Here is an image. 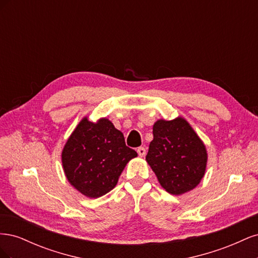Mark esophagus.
<instances>
[{
  "mask_svg": "<svg viewBox=\"0 0 258 258\" xmlns=\"http://www.w3.org/2000/svg\"><path fill=\"white\" fill-rule=\"evenodd\" d=\"M137 152H138V154H139L140 157H144L145 154H146V151H145V148H144V147H139Z\"/></svg>",
  "mask_w": 258,
  "mask_h": 258,
  "instance_id": "esophagus-1",
  "label": "esophagus"
}]
</instances>
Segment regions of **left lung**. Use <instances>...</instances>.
I'll return each instance as SVG.
<instances>
[{"label": "left lung", "instance_id": "obj_1", "mask_svg": "<svg viewBox=\"0 0 258 258\" xmlns=\"http://www.w3.org/2000/svg\"><path fill=\"white\" fill-rule=\"evenodd\" d=\"M153 136L146 161L160 185L171 195L194 189L206 173L208 154L190 124L182 117L159 119L154 123Z\"/></svg>", "mask_w": 258, "mask_h": 258}]
</instances>
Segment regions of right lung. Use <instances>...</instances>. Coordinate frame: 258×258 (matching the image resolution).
<instances>
[{
	"label": "right lung",
	"mask_w": 258,
	"mask_h": 258,
	"mask_svg": "<svg viewBox=\"0 0 258 258\" xmlns=\"http://www.w3.org/2000/svg\"><path fill=\"white\" fill-rule=\"evenodd\" d=\"M137 156L110 120L92 122L84 117L68 139L61 159L70 184L86 197L99 198L114 188Z\"/></svg>",
	"instance_id": "add662e5"
}]
</instances>
